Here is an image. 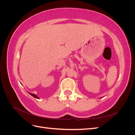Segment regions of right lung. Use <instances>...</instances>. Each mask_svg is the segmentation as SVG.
<instances>
[{"label": "right lung", "mask_w": 135, "mask_h": 135, "mask_svg": "<svg viewBox=\"0 0 135 135\" xmlns=\"http://www.w3.org/2000/svg\"><path fill=\"white\" fill-rule=\"evenodd\" d=\"M29 93L30 95H31L32 97H34L36 98V99H39V98L37 96H36V95H35V94H34V93Z\"/></svg>", "instance_id": "1"}]
</instances>
